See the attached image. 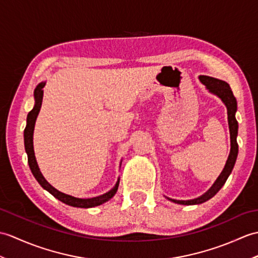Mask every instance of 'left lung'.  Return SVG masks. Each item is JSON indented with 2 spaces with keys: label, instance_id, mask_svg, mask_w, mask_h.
Listing matches in <instances>:
<instances>
[{
  "label": "left lung",
  "instance_id": "8db88e82",
  "mask_svg": "<svg viewBox=\"0 0 258 258\" xmlns=\"http://www.w3.org/2000/svg\"><path fill=\"white\" fill-rule=\"evenodd\" d=\"M200 81L205 85L209 91L214 93L215 95L223 101V103L226 105L227 109V121H229V127H230V135H231V152L229 155V158H227V161L225 164V167L223 171L221 172V175L217 179V181L214 182V184L210 188V190L206 192L203 196L197 198V199L194 200H175V199H169L168 200L178 203V205H200V203H203L208 201L209 199L217 195L218 191L222 188V185L225 183L226 179L229 178L230 173L232 172L233 167H234V164L236 161L237 157V153H238V145L236 142V136H237V121L235 118V112H236V99L233 94L232 90L229 86V83H226L225 81L215 79V78L212 77H208V76H200L199 77Z\"/></svg>",
  "mask_w": 258,
  "mask_h": 258
}]
</instances>
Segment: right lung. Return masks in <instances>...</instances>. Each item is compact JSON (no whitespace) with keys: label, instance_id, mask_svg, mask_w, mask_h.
Listing matches in <instances>:
<instances>
[{"label":"right lung","instance_id":"right-lung-1","mask_svg":"<svg viewBox=\"0 0 258 258\" xmlns=\"http://www.w3.org/2000/svg\"><path fill=\"white\" fill-rule=\"evenodd\" d=\"M44 87H45V82H41L35 89V92H34L35 105L33 107V110L28 113L26 127H25V130H24V144H25V151L27 153L29 168H31L34 177L36 178V180L39 182L41 187L46 189L48 192L51 194L55 198H57L58 200H60L61 202L66 203V205L71 206V207L93 208V207L100 206V205H102V203H104L106 201H109L111 198L116 194L119 181L116 182L114 188L111 189L109 192H106L104 195L95 197V198H90V199H79V198H75L73 196L66 195V194L60 192V191H58L46 180L43 175H41V172L38 168L37 161H36V158H35V154H34L33 133H34V126H35L36 118H37V115H38L40 106H41V101H43V88Z\"/></svg>","mask_w":258,"mask_h":258}]
</instances>
